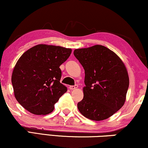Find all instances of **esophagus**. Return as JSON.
Listing matches in <instances>:
<instances>
[{
    "mask_svg": "<svg viewBox=\"0 0 148 148\" xmlns=\"http://www.w3.org/2000/svg\"><path fill=\"white\" fill-rule=\"evenodd\" d=\"M78 88L77 85H75V86H69V89L70 90H75Z\"/></svg>",
    "mask_w": 148,
    "mask_h": 148,
    "instance_id": "1",
    "label": "esophagus"
}]
</instances>
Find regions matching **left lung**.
Here are the masks:
<instances>
[{
  "label": "left lung",
  "instance_id": "1",
  "mask_svg": "<svg viewBox=\"0 0 148 148\" xmlns=\"http://www.w3.org/2000/svg\"><path fill=\"white\" fill-rule=\"evenodd\" d=\"M74 55L85 70L81 114L100 121L112 116L126 100L129 78L125 64L116 53L102 45L75 49Z\"/></svg>",
  "mask_w": 148,
  "mask_h": 148
}]
</instances>
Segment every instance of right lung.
Masks as SVG:
<instances>
[{
  "instance_id": "obj_1",
  "label": "right lung",
  "mask_w": 148,
  "mask_h": 148,
  "mask_svg": "<svg viewBox=\"0 0 148 148\" xmlns=\"http://www.w3.org/2000/svg\"><path fill=\"white\" fill-rule=\"evenodd\" d=\"M72 50L59 46L38 44L17 60L11 77L17 102L29 112L46 115L54 110L67 88L60 84L61 70Z\"/></svg>"
}]
</instances>
